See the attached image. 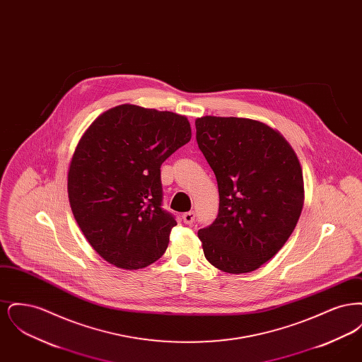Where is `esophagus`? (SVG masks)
I'll list each match as a JSON object with an SVG mask.
<instances>
[{"instance_id": "esophagus-1", "label": "esophagus", "mask_w": 362, "mask_h": 362, "mask_svg": "<svg viewBox=\"0 0 362 362\" xmlns=\"http://www.w3.org/2000/svg\"><path fill=\"white\" fill-rule=\"evenodd\" d=\"M182 218H183L185 224L191 225L194 223V220H195V213L194 211H187V213H185L182 216Z\"/></svg>"}]
</instances>
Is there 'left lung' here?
I'll use <instances>...</instances> for the list:
<instances>
[{"mask_svg":"<svg viewBox=\"0 0 362 362\" xmlns=\"http://www.w3.org/2000/svg\"><path fill=\"white\" fill-rule=\"evenodd\" d=\"M195 127L220 195L217 218L198 230L205 257L225 273H251L284 247L300 218V161L284 136L262 122L202 117Z\"/></svg>","mask_w":362,"mask_h":362,"instance_id":"obj_1","label":"left lung"}]
</instances>
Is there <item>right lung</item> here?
<instances>
[{
    "mask_svg": "<svg viewBox=\"0 0 362 362\" xmlns=\"http://www.w3.org/2000/svg\"><path fill=\"white\" fill-rule=\"evenodd\" d=\"M189 139L186 117L134 104L107 110L86 129L70 161L68 194L104 260L138 270L163 257L176 221L161 207L160 167Z\"/></svg>",
    "mask_w": 362,
    "mask_h": 362,
    "instance_id": "add662e5",
    "label": "right lung"
}]
</instances>
